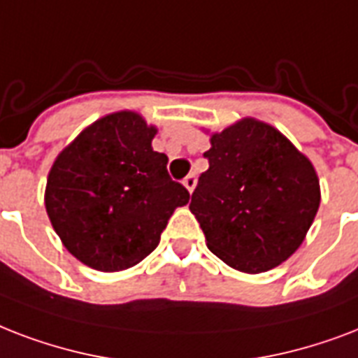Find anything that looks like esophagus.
I'll return each mask as SVG.
<instances>
[{"label":"esophagus","instance_id":"obj_1","mask_svg":"<svg viewBox=\"0 0 358 358\" xmlns=\"http://www.w3.org/2000/svg\"><path fill=\"white\" fill-rule=\"evenodd\" d=\"M196 182H198L196 176H194V173H190V176L185 177V181H182V185L187 187L188 192H194V188H196Z\"/></svg>","mask_w":358,"mask_h":358}]
</instances>
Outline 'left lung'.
<instances>
[{"mask_svg": "<svg viewBox=\"0 0 358 358\" xmlns=\"http://www.w3.org/2000/svg\"><path fill=\"white\" fill-rule=\"evenodd\" d=\"M190 210L229 267L265 273L299 246L320 209L314 166L282 132L246 117L210 136Z\"/></svg>", "mask_w": 358, "mask_h": 358, "instance_id": "obj_1", "label": "left lung"}]
</instances>
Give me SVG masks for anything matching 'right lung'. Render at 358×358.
<instances>
[{
  "mask_svg": "<svg viewBox=\"0 0 358 358\" xmlns=\"http://www.w3.org/2000/svg\"><path fill=\"white\" fill-rule=\"evenodd\" d=\"M157 129L136 112L99 119L55 159L44 205L76 259L102 273L134 267L190 194L171 181L168 157L151 148Z\"/></svg>",
  "mask_w": 358,
  "mask_h": 358,
  "instance_id": "add662e5",
  "label": "right lung"
}]
</instances>
